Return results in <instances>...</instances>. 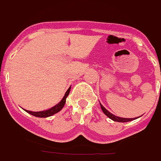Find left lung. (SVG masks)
I'll use <instances>...</instances> for the list:
<instances>
[{
    "mask_svg": "<svg viewBox=\"0 0 161 161\" xmlns=\"http://www.w3.org/2000/svg\"><path fill=\"white\" fill-rule=\"evenodd\" d=\"M100 106H101V108H102V111H103V113L105 114H106V116L109 118V119H112V120L114 121V122H119V123H126V122H130V121L135 120V119H138V117L133 118V119H126V118L119 117V116H116V115L113 114H111L109 111H108L107 109L104 107V106H102L101 103H100Z\"/></svg>",
    "mask_w": 161,
    "mask_h": 161,
    "instance_id": "obj_1",
    "label": "left lung"
}]
</instances>
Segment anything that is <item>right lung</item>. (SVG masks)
Listing matches in <instances>:
<instances>
[{"instance_id":"add662e5","label":"right lung","mask_w":161,"mask_h":161,"mask_svg":"<svg viewBox=\"0 0 161 161\" xmlns=\"http://www.w3.org/2000/svg\"><path fill=\"white\" fill-rule=\"evenodd\" d=\"M70 89H71V87L68 88V89L66 91V93H65L64 97L62 98V100H61L59 103L56 104L55 106H54L53 107L50 108L49 109L43 110V111H38V112L31 111V110H26V109H24V110L27 112L28 114H30L38 118H47V117H50V116H52V115L58 113V112H59L61 109H63V107L65 105V102H66V98L68 97V94H69V93H70Z\"/></svg>"}]
</instances>
